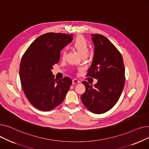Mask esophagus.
<instances>
[{"instance_id": "1", "label": "esophagus", "mask_w": 149, "mask_h": 149, "mask_svg": "<svg viewBox=\"0 0 149 149\" xmlns=\"http://www.w3.org/2000/svg\"><path fill=\"white\" fill-rule=\"evenodd\" d=\"M77 83H80V81L79 80H78L77 79H74L72 80V84H77Z\"/></svg>"}]
</instances>
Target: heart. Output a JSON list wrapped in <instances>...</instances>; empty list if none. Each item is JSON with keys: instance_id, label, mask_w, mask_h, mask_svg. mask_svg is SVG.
Listing matches in <instances>:
<instances>
[{"instance_id": "1", "label": "heart", "mask_w": 149, "mask_h": 149, "mask_svg": "<svg viewBox=\"0 0 149 149\" xmlns=\"http://www.w3.org/2000/svg\"><path fill=\"white\" fill-rule=\"evenodd\" d=\"M73 46L74 48L78 51L80 56H83V55H88L89 51V44L86 39L80 36L78 37L76 40H75ZM66 54V51L65 49H63L61 52V57L63 58Z\"/></svg>"}]
</instances>
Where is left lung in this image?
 Instances as JSON below:
<instances>
[{"instance_id": "left-lung-1", "label": "left lung", "mask_w": 149, "mask_h": 149, "mask_svg": "<svg viewBox=\"0 0 149 149\" xmlns=\"http://www.w3.org/2000/svg\"><path fill=\"white\" fill-rule=\"evenodd\" d=\"M94 55L87 76L97 80L92 85L83 81L86 91L81 97L83 104L95 114L111 109L118 101L125 83V70L121 54L107 38L91 34Z\"/></svg>"}]
</instances>
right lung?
Wrapping results in <instances>:
<instances>
[{
    "mask_svg": "<svg viewBox=\"0 0 149 149\" xmlns=\"http://www.w3.org/2000/svg\"><path fill=\"white\" fill-rule=\"evenodd\" d=\"M72 35L48 33L37 37L22 58L21 85L31 104L49 111L63 101L72 84L69 77L54 79L52 69L60 60V51L72 40Z\"/></svg>",
    "mask_w": 149,
    "mask_h": 149,
    "instance_id": "add662e5",
    "label": "right lung"
}]
</instances>
